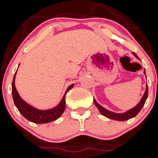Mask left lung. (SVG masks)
<instances>
[{"label":"left lung","mask_w":158,"mask_h":158,"mask_svg":"<svg viewBox=\"0 0 158 158\" xmlns=\"http://www.w3.org/2000/svg\"><path fill=\"white\" fill-rule=\"evenodd\" d=\"M133 54L138 58V59H139V57L136 55L135 53H133ZM144 73H145V71ZM148 85H146L145 92V94H144L143 97H142V100H141L140 102H139V104H138L137 105L134 107V108L129 110L123 113V114H116V113L110 112V111L107 110H106L103 107H101L98 103L96 102V101L94 100V104L96 105V107L98 108L99 111L101 112V114H102V115H104V117H107V118H110V119H115V120L124 121V120H127V119H129L132 118V117H135V116L137 115L139 112H140V110H142V107H143L144 104H145L146 99H147V98H148Z\"/></svg>","instance_id":"1"}]
</instances>
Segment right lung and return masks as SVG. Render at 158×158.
I'll list each match as a JSON object with an SVG mask.
<instances>
[{
    "label": "right lung",
    "mask_w": 158,
    "mask_h": 158,
    "mask_svg": "<svg viewBox=\"0 0 158 158\" xmlns=\"http://www.w3.org/2000/svg\"><path fill=\"white\" fill-rule=\"evenodd\" d=\"M16 73V72L15 73L14 76H13L12 82V95L15 106L17 107L19 113L22 114L25 118L27 119L30 122L35 123H47L56 120V119L59 118L62 115L66 107V94L67 92H69L73 87V84H72L68 87L65 94L63 97L62 101H60V103L57 107L51 110H40L34 108V107H31L29 104H28L27 103L25 102L21 98L20 96L19 95L17 91H16V87H15Z\"/></svg>",
    "instance_id": "add662e5"
}]
</instances>
